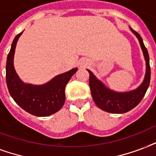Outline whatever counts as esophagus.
<instances>
[{
  "label": "esophagus",
  "mask_w": 156,
  "mask_h": 156,
  "mask_svg": "<svg viewBox=\"0 0 156 156\" xmlns=\"http://www.w3.org/2000/svg\"><path fill=\"white\" fill-rule=\"evenodd\" d=\"M87 64V62L86 61H83V62H82V65H83V66H86Z\"/></svg>",
  "instance_id": "esophagus-1"
}]
</instances>
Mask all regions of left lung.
<instances>
[{
  "label": "left lung",
  "mask_w": 156,
  "mask_h": 156,
  "mask_svg": "<svg viewBox=\"0 0 156 156\" xmlns=\"http://www.w3.org/2000/svg\"><path fill=\"white\" fill-rule=\"evenodd\" d=\"M129 29L133 33V35L138 38L146 61L145 77L138 87L129 91L117 92L107 87L100 79H98L94 75L91 71L87 69L90 74L89 86L90 93L95 104L100 109L111 113L121 114L130 111L143 100L150 84L151 68L147 49L146 48L140 35L131 27H129Z\"/></svg>",
  "instance_id": "1"
}]
</instances>
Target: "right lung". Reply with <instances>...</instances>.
I'll use <instances>...</instances> for the list:
<instances>
[{
  "label": "right lung",
  "mask_w": 156,
  "mask_h": 156,
  "mask_svg": "<svg viewBox=\"0 0 156 156\" xmlns=\"http://www.w3.org/2000/svg\"><path fill=\"white\" fill-rule=\"evenodd\" d=\"M23 31L16 35L6 61V83L9 92L19 106L36 116H48L58 112L66 100L65 88L78 68L55 76L42 85H33L21 80L13 66L18 40Z\"/></svg>",
  "instance_id": "add662e5"
}]
</instances>
